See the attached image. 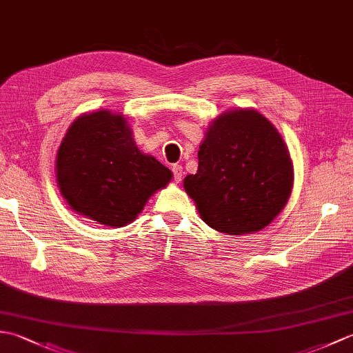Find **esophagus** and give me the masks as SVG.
Instances as JSON below:
<instances>
[{
    "mask_svg": "<svg viewBox=\"0 0 353 353\" xmlns=\"http://www.w3.org/2000/svg\"><path fill=\"white\" fill-rule=\"evenodd\" d=\"M172 174H174V182L176 183H179L182 181V176H183V168H182V165H172Z\"/></svg>",
    "mask_w": 353,
    "mask_h": 353,
    "instance_id": "esophagus-1",
    "label": "esophagus"
}]
</instances>
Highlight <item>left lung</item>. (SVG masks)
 Instances as JSON below:
<instances>
[{
	"instance_id": "obj_1",
	"label": "left lung",
	"mask_w": 353,
	"mask_h": 353,
	"mask_svg": "<svg viewBox=\"0 0 353 353\" xmlns=\"http://www.w3.org/2000/svg\"><path fill=\"white\" fill-rule=\"evenodd\" d=\"M197 156V172L185 177L183 188L209 228L249 235L287 205L294 183L288 147L256 109H230L215 118Z\"/></svg>"
}]
</instances>
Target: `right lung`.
<instances>
[{
	"label": "right lung",
	"instance_id": "obj_1",
	"mask_svg": "<svg viewBox=\"0 0 353 353\" xmlns=\"http://www.w3.org/2000/svg\"><path fill=\"white\" fill-rule=\"evenodd\" d=\"M171 177L138 148L127 118L108 109L74 119L56 156V181L66 203L109 228L132 223Z\"/></svg>",
	"mask_w": 353,
	"mask_h": 353
}]
</instances>
